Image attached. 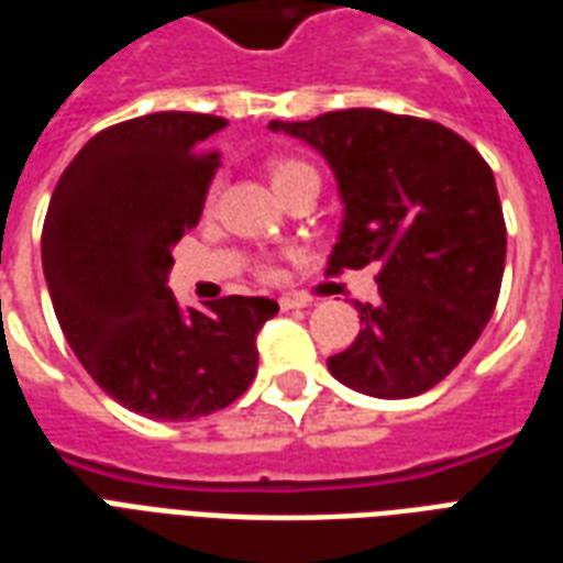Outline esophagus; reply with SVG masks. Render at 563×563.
<instances>
[{"instance_id": "1", "label": "esophagus", "mask_w": 563, "mask_h": 563, "mask_svg": "<svg viewBox=\"0 0 563 563\" xmlns=\"http://www.w3.org/2000/svg\"><path fill=\"white\" fill-rule=\"evenodd\" d=\"M298 307H307L305 295H283L280 310H298Z\"/></svg>"}]
</instances>
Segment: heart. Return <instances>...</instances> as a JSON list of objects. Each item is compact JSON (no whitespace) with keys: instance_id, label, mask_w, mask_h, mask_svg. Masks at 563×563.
I'll list each match as a JSON object with an SVG mask.
<instances>
[{"instance_id":"obj_1","label":"heart","mask_w":563,"mask_h":563,"mask_svg":"<svg viewBox=\"0 0 563 563\" xmlns=\"http://www.w3.org/2000/svg\"><path fill=\"white\" fill-rule=\"evenodd\" d=\"M305 177H319L317 172H313V165H307V162L301 159H271L268 162V180L271 186H274V192L277 196H283L289 186H295L298 180H305ZM213 201V186L208 189V205ZM265 274L271 277V271L265 268Z\"/></svg>"}]
</instances>
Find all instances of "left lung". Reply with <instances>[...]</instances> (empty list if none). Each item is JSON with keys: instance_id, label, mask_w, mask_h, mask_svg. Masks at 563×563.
Instances as JSON below:
<instances>
[{"instance_id": "1", "label": "left lung", "mask_w": 563, "mask_h": 563, "mask_svg": "<svg viewBox=\"0 0 563 563\" xmlns=\"http://www.w3.org/2000/svg\"><path fill=\"white\" fill-rule=\"evenodd\" d=\"M329 162L343 201L329 274L377 265V305L331 355V377L371 398H416L459 365L492 319L507 262L495 174L452 129L377 108L271 120Z\"/></svg>"}]
</instances>
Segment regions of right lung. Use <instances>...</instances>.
<instances>
[{
	"mask_svg": "<svg viewBox=\"0 0 563 563\" xmlns=\"http://www.w3.org/2000/svg\"><path fill=\"white\" fill-rule=\"evenodd\" d=\"M213 114L162 111L84 144L51 198L42 265L78 362L126 410L184 422L238 401L256 377V334L280 307L229 295L180 307L172 250L196 229L217 153Z\"/></svg>",
	"mask_w": 563,
	"mask_h": 563,
	"instance_id": "right-lung-1",
	"label": "right lung"
}]
</instances>
